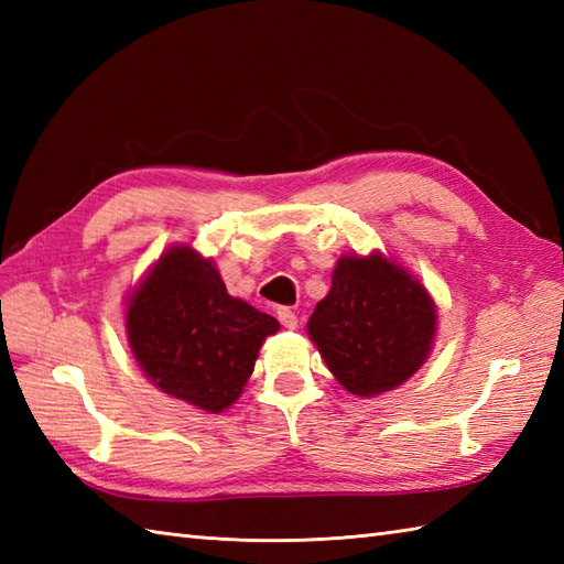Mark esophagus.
Masks as SVG:
<instances>
[{
	"label": "esophagus",
	"instance_id": "esophagus-1",
	"mask_svg": "<svg viewBox=\"0 0 564 564\" xmlns=\"http://www.w3.org/2000/svg\"><path fill=\"white\" fill-rule=\"evenodd\" d=\"M275 317H279V322H281L285 329H295L297 327V315L293 313L291 307H279V310H275Z\"/></svg>",
	"mask_w": 564,
	"mask_h": 564
}]
</instances>
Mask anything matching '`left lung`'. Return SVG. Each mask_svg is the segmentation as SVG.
Masks as SVG:
<instances>
[{"label": "left lung", "instance_id": "obj_1", "mask_svg": "<svg viewBox=\"0 0 564 564\" xmlns=\"http://www.w3.org/2000/svg\"><path fill=\"white\" fill-rule=\"evenodd\" d=\"M436 310L426 289L380 254L344 257L307 332L341 386L370 398L402 386L429 356Z\"/></svg>", "mask_w": 564, "mask_h": 564}]
</instances>
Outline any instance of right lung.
Instances as JSON below:
<instances>
[{
    "instance_id": "obj_1",
    "label": "right lung",
    "mask_w": 564,
    "mask_h": 564,
    "mask_svg": "<svg viewBox=\"0 0 564 564\" xmlns=\"http://www.w3.org/2000/svg\"><path fill=\"white\" fill-rule=\"evenodd\" d=\"M130 349L162 392L223 412L254 370L275 317L227 295L220 273L191 247H174L130 297Z\"/></svg>"
}]
</instances>
